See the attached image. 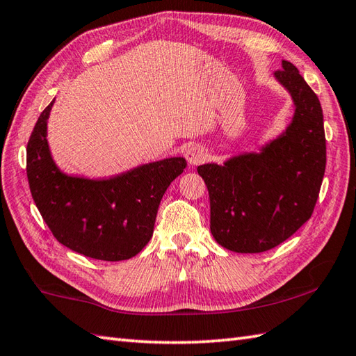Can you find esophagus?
I'll return each mask as SVG.
<instances>
[{
	"mask_svg": "<svg viewBox=\"0 0 356 356\" xmlns=\"http://www.w3.org/2000/svg\"><path fill=\"white\" fill-rule=\"evenodd\" d=\"M185 157L190 165H200L208 159V151L202 145H193L186 149Z\"/></svg>",
	"mask_w": 356,
	"mask_h": 356,
	"instance_id": "34e87169",
	"label": "esophagus"
}]
</instances>
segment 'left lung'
<instances>
[{"instance_id":"8db88e82","label":"left lung","mask_w":356,"mask_h":356,"mask_svg":"<svg viewBox=\"0 0 356 356\" xmlns=\"http://www.w3.org/2000/svg\"><path fill=\"white\" fill-rule=\"evenodd\" d=\"M275 81L293 104L291 122L257 151H241L197 172L209 193L211 234L238 254L283 243L312 216L326 170V138L318 97L297 67L282 61Z\"/></svg>"}]
</instances>
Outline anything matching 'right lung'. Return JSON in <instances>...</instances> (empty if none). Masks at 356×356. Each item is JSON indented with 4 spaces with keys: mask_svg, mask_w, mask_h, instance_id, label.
I'll use <instances>...</instances> for the list:
<instances>
[{
    "mask_svg": "<svg viewBox=\"0 0 356 356\" xmlns=\"http://www.w3.org/2000/svg\"><path fill=\"white\" fill-rule=\"evenodd\" d=\"M53 104L38 118L27 143V179L36 208L59 243L72 251L104 261L131 259L153 236L161 200L186 161L162 159L110 179L70 176L49 147Z\"/></svg>",
    "mask_w": 356,
    "mask_h": 356,
    "instance_id": "obj_1",
    "label": "right lung"
}]
</instances>
